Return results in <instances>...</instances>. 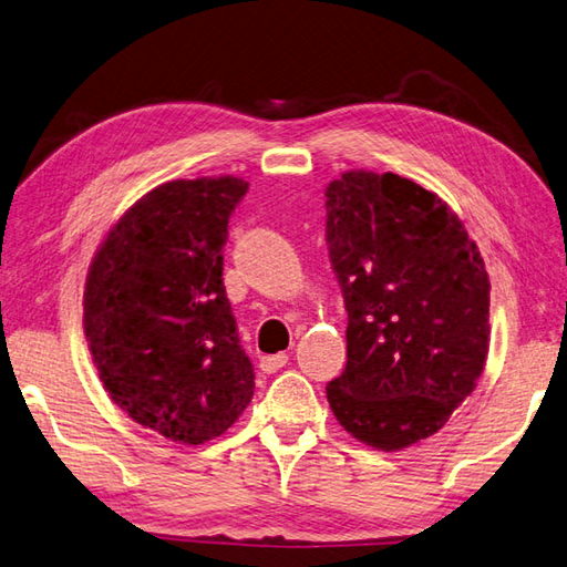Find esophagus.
<instances>
[{
	"label": "esophagus",
	"mask_w": 567,
	"mask_h": 567,
	"mask_svg": "<svg viewBox=\"0 0 567 567\" xmlns=\"http://www.w3.org/2000/svg\"><path fill=\"white\" fill-rule=\"evenodd\" d=\"M288 363V357L284 354V351H279V354H269V357H261L259 359V369L264 371V373H276V371H281L284 367Z\"/></svg>",
	"instance_id": "34e87169"
}]
</instances>
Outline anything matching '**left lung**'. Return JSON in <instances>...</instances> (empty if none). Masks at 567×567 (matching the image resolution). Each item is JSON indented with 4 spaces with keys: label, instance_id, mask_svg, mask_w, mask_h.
Masks as SVG:
<instances>
[{
    "label": "left lung",
    "instance_id": "8db88e82",
    "mask_svg": "<svg viewBox=\"0 0 567 567\" xmlns=\"http://www.w3.org/2000/svg\"><path fill=\"white\" fill-rule=\"evenodd\" d=\"M324 196L349 316L327 400L359 442L402 451L442 430L485 369V264L456 213L412 179L351 169Z\"/></svg>",
    "mask_w": 567,
    "mask_h": 567
}]
</instances>
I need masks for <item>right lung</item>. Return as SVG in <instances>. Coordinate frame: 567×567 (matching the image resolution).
<instances>
[{
  "mask_svg": "<svg viewBox=\"0 0 567 567\" xmlns=\"http://www.w3.org/2000/svg\"><path fill=\"white\" fill-rule=\"evenodd\" d=\"M240 177L174 179L123 213L92 259L84 334L111 400L169 442L204 444L255 395L223 286Z\"/></svg>",
  "mask_w": 567,
  "mask_h": 567,
  "instance_id": "right-lung-1",
  "label": "right lung"
}]
</instances>
